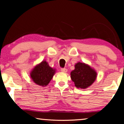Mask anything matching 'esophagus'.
I'll return each instance as SVG.
<instances>
[{"mask_svg": "<svg viewBox=\"0 0 124 124\" xmlns=\"http://www.w3.org/2000/svg\"><path fill=\"white\" fill-rule=\"evenodd\" d=\"M61 71L62 72H63V73H67V70L66 68H62L61 70Z\"/></svg>", "mask_w": 124, "mask_h": 124, "instance_id": "obj_1", "label": "esophagus"}]
</instances>
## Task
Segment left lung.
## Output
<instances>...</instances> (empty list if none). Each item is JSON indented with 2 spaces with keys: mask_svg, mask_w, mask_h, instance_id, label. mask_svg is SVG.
<instances>
[{
  "mask_svg": "<svg viewBox=\"0 0 124 124\" xmlns=\"http://www.w3.org/2000/svg\"><path fill=\"white\" fill-rule=\"evenodd\" d=\"M70 73V78L78 89H85L90 86L97 78V74L93 68L85 63L78 62Z\"/></svg>",
  "mask_w": 124,
  "mask_h": 124,
  "instance_id": "left-lung-1",
  "label": "left lung"
}]
</instances>
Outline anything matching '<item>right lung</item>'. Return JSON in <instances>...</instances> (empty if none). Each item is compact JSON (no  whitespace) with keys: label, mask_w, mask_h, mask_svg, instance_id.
<instances>
[{"label":"right lung","mask_w":124,"mask_h":124,"mask_svg":"<svg viewBox=\"0 0 124 124\" xmlns=\"http://www.w3.org/2000/svg\"><path fill=\"white\" fill-rule=\"evenodd\" d=\"M55 73L56 69L49 66L48 62L43 60L31 71L30 76L33 82L43 87L49 84Z\"/></svg>","instance_id":"obj_1"}]
</instances>
